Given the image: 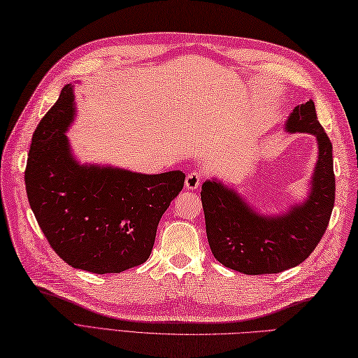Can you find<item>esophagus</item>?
Segmentation results:
<instances>
[{"label": "esophagus", "mask_w": 358, "mask_h": 358, "mask_svg": "<svg viewBox=\"0 0 358 358\" xmlns=\"http://www.w3.org/2000/svg\"><path fill=\"white\" fill-rule=\"evenodd\" d=\"M202 182V173L200 171H191L185 179V188L187 189H197Z\"/></svg>", "instance_id": "esophagus-1"}]
</instances>
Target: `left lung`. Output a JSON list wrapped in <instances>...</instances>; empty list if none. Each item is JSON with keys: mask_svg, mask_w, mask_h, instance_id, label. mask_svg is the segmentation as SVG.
<instances>
[{"mask_svg": "<svg viewBox=\"0 0 358 358\" xmlns=\"http://www.w3.org/2000/svg\"><path fill=\"white\" fill-rule=\"evenodd\" d=\"M285 130L315 135L317 141V162L302 202L280 215H266L215 178L205 180L200 191L213 255L240 273H280L301 264L324 237L333 213V144L317 121L315 101L298 104L285 121Z\"/></svg>", "mask_w": 358, "mask_h": 358, "instance_id": "left-lung-1", "label": "left lung"}]
</instances>
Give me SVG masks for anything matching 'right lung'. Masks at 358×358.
Instances as JSON below:
<instances>
[{
  "label": "right lung",
  "instance_id": "add662e5",
  "mask_svg": "<svg viewBox=\"0 0 358 358\" xmlns=\"http://www.w3.org/2000/svg\"><path fill=\"white\" fill-rule=\"evenodd\" d=\"M74 90L64 86L31 138L25 189L56 254L74 268L120 273L150 257L156 229L185 173L144 174L80 164L66 136L76 118Z\"/></svg>",
  "mask_w": 358,
  "mask_h": 358
}]
</instances>
